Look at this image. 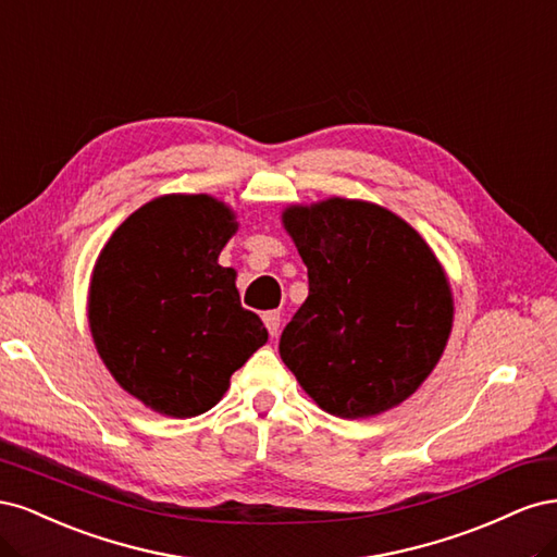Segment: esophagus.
Returning a JSON list of instances; mask_svg holds the SVG:
<instances>
[{
  "mask_svg": "<svg viewBox=\"0 0 557 557\" xmlns=\"http://www.w3.org/2000/svg\"><path fill=\"white\" fill-rule=\"evenodd\" d=\"M262 320H264V325H267L269 334L276 336L278 330H281V313H278V311H267V313L262 315Z\"/></svg>",
  "mask_w": 557,
  "mask_h": 557,
  "instance_id": "esophagus-1",
  "label": "esophagus"
}]
</instances>
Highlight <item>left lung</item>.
I'll return each instance as SVG.
<instances>
[{"label": "left lung", "instance_id": "1", "mask_svg": "<svg viewBox=\"0 0 557 557\" xmlns=\"http://www.w3.org/2000/svg\"><path fill=\"white\" fill-rule=\"evenodd\" d=\"M309 297L278 352L320 409L372 418L409 399L442 360L453 293L420 234L372 201L330 197L281 213Z\"/></svg>", "mask_w": 557, "mask_h": 557}]
</instances>
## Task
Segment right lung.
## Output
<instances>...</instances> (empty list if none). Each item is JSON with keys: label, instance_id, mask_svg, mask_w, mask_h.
Masks as SVG:
<instances>
[{"label": "right lung", "instance_id": "add662e5", "mask_svg": "<svg viewBox=\"0 0 557 557\" xmlns=\"http://www.w3.org/2000/svg\"><path fill=\"white\" fill-rule=\"evenodd\" d=\"M239 230L211 195H162L134 211L99 252L88 323L115 383L150 411L193 418L213 409L230 376L267 344L218 256Z\"/></svg>", "mask_w": 557, "mask_h": 557}]
</instances>
